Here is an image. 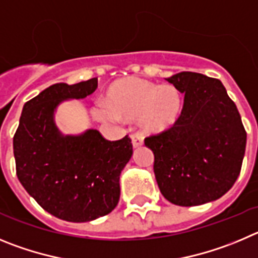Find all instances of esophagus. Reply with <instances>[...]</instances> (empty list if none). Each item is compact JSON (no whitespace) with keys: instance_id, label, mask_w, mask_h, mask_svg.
I'll return each instance as SVG.
<instances>
[{"instance_id":"esophagus-1","label":"esophagus","mask_w":258,"mask_h":258,"mask_svg":"<svg viewBox=\"0 0 258 258\" xmlns=\"http://www.w3.org/2000/svg\"><path fill=\"white\" fill-rule=\"evenodd\" d=\"M131 141L134 148H139V146L143 145L144 136L141 134H139V132H135V134L131 135Z\"/></svg>"}]
</instances>
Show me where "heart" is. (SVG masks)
<instances>
[{"mask_svg":"<svg viewBox=\"0 0 258 258\" xmlns=\"http://www.w3.org/2000/svg\"><path fill=\"white\" fill-rule=\"evenodd\" d=\"M182 97L175 86H159L141 78L117 81L109 89L108 105H97L94 114L100 120L139 118L148 132H163L177 122Z\"/></svg>","mask_w":258,"mask_h":258,"instance_id":"obj_1","label":"heart"}]
</instances>
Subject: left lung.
Here are the masks:
<instances>
[{
  "label": "left lung",
  "instance_id": "1",
  "mask_svg": "<svg viewBox=\"0 0 258 258\" xmlns=\"http://www.w3.org/2000/svg\"><path fill=\"white\" fill-rule=\"evenodd\" d=\"M184 95L175 126L145 138L162 196L191 207L221 198L242 168L247 132L220 80L181 72L167 78Z\"/></svg>",
  "mask_w": 258,
  "mask_h": 258
}]
</instances>
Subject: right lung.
<instances>
[{"label":"right lung","instance_id":"obj_1","mask_svg":"<svg viewBox=\"0 0 258 258\" xmlns=\"http://www.w3.org/2000/svg\"><path fill=\"white\" fill-rule=\"evenodd\" d=\"M96 87L97 78L50 86L24 104L14 135L20 184L43 210L66 221H92L112 212L119 201V175L132 155L128 135L109 141L97 130L78 136L57 130L56 106Z\"/></svg>","mask_w":258,"mask_h":258}]
</instances>
